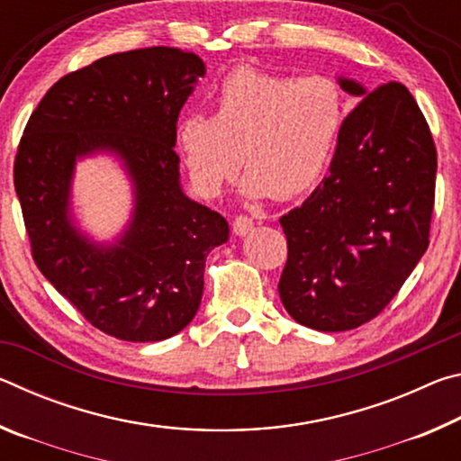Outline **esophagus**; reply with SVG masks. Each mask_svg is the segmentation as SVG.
Returning a JSON list of instances; mask_svg holds the SVG:
<instances>
[{"label":"esophagus","mask_w":461,"mask_h":461,"mask_svg":"<svg viewBox=\"0 0 461 461\" xmlns=\"http://www.w3.org/2000/svg\"><path fill=\"white\" fill-rule=\"evenodd\" d=\"M254 228V221L252 217L248 215H238L236 220H233V233L236 236H246V233Z\"/></svg>","instance_id":"obj_1"}]
</instances>
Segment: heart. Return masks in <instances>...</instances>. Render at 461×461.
Listing matches in <instances>:
<instances>
[{
	"mask_svg": "<svg viewBox=\"0 0 461 461\" xmlns=\"http://www.w3.org/2000/svg\"><path fill=\"white\" fill-rule=\"evenodd\" d=\"M343 123V93L327 77L291 79L238 67L215 93L213 115H186L176 146L197 193L215 197L238 175L246 193L291 199L323 175Z\"/></svg>",
	"mask_w": 461,
	"mask_h": 461,
	"instance_id": "heart-1",
	"label": "heart"
}]
</instances>
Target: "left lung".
Returning a JSON list of instances; mask_svg holds the SVG:
<instances>
[{
  "instance_id": "obj_1",
  "label": "left lung",
  "mask_w": 461,
  "mask_h": 461,
  "mask_svg": "<svg viewBox=\"0 0 461 461\" xmlns=\"http://www.w3.org/2000/svg\"><path fill=\"white\" fill-rule=\"evenodd\" d=\"M339 85L362 101L341 123L330 175L280 217V301L319 331L356 330L394 299L429 246L435 203V142L409 89Z\"/></svg>"
}]
</instances>
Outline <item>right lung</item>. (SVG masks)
I'll use <instances>...</instances> for the list:
<instances>
[{
  "label": "right lung",
  "instance_id": "add662e5",
  "mask_svg": "<svg viewBox=\"0 0 461 461\" xmlns=\"http://www.w3.org/2000/svg\"><path fill=\"white\" fill-rule=\"evenodd\" d=\"M205 65L193 52L152 46L109 54L62 77L30 115L14 186L38 270L112 338L160 341L191 323L205 258L230 225L178 183L176 120ZM118 153L135 183V217L122 240L99 247L68 213L74 162Z\"/></svg>",
  "mask_w": 461,
  "mask_h": 461
}]
</instances>
